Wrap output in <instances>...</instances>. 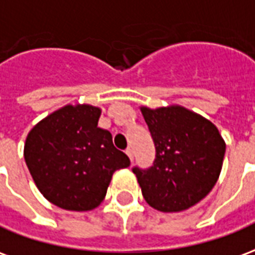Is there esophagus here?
<instances>
[{"label":"esophagus","instance_id":"obj_1","mask_svg":"<svg viewBox=\"0 0 255 255\" xmlns=\"http://www.w3.org/2000/svg\"><path fill=\"white\" fill-rule=\"evenodd\" d=\"M126 155L129 156V159L131 161H133V157H134V155H133V149H131V148H128V149H126Z\"/></svg>","mask_w":255,"mask_h":255}]
</instances>
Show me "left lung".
<instances>
[{
  "label": "left lung",
  "instance_id": "1",
  "mask_svg": "<svg viewBox=\"0 0 255 255\" xmlns=\"http://www.w3.org/2000/svg\"><path fill=\"white\" fill-rule=\"evenodd\" d=\"M141 113L156 148L149 170L133 168L142 196L157 211H186L216 185L226 142L211 121L179 105Z\"/></svg>",
  "mask_w": 255,
  "mask_h": 255
}]
</instances>
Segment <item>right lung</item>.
Returning a JSON list of instances; mask_svg holds the SVG:
<instances>
[{
  "label": "right lung",
  "mask_w": 255,
  "mask_h": 255,
  "mask_svg": "<svg viewBox=\"0 0 255 255\" xmlns=\"http://www.w3.org/2000/svg\"><path fill=\"white\" fill-rule=\"evenodd\" d=\"M102 110L66 105L39 121L24 144V159L43 197L66 211H92L105 200L113 174L130 166L98 128Z\"/></svg>",
  "instance_id": "right-lung-1"
}]
</instances>
